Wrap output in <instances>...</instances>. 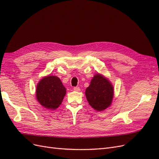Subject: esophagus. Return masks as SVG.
<instances>
[{
	"mask_svg": "<svg viewBox=\"0 0 159 159\" xmlns=\"http://www.w3.org/2000/svg\"><path fill=\"white\" fill-rule=\"evenodd\" d=\"M74 90L75 91H80V88L79 87H74Z\"/></svg>",
	"mask_w": 159,
	"mask_h": 159,
	"instance_id": "1",
	"label": "esophagus"
}]
</instances>
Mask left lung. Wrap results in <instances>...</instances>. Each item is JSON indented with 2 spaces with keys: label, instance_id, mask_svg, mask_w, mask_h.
<instances>
[{
  "label": "left lung",
  "instance_id": "8db88e82",
  "mask_svg": "<svg viewBox=\"0 0 159 159\" xmlns=\"http://www.w3.org/2000/svg\"><path fill=\"white\" fill-rule=\"evenodd\" d=\"M113 88L108 80L102 75H95L85 90V96L89 104L93 109L101 111L111 103Z\"/></svg>",
  "mask_w": 159,
  "mask_h": 159
}]
</instances>
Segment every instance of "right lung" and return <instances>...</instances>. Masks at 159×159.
<instances>
[{
  "label": "right lung",
  "mask_w": 159,
  "mask_h": 159,
  "mask_svg": "<svg viewBox=\"0 0 159 159\" xmlns=\"http://www.w3.org/2000/svg\"><path fill=\"white\" fill-rule=\"evenodd\" d=\"M36 93L38 102L42 106L48 109H55L61 103L66 89L57 77L50 75L40 80Z\"/></svg>",
  "instance_id": "right-lung-1"
}]
</instances>
